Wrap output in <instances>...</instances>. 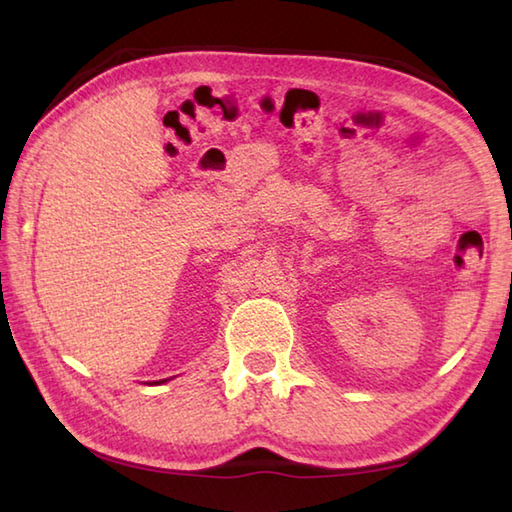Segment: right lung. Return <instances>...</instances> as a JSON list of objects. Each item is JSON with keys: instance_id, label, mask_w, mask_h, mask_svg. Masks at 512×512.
Listing matches in <instances>:
<instances>
[{"instance_id": "add662e5", "label": "right lung", "mask_w": 512, "mask_h": 512, "mask_svg": "<svg viewBox=\"0 0 512 512\" xmlns=\"http://www.w3.org/2000/svg\"><path fill=\"white\" fill-rule=\"evenodd\" d=\"M160 383H165V380H158V385H160Z\"/></svg>"}]
</instances>
